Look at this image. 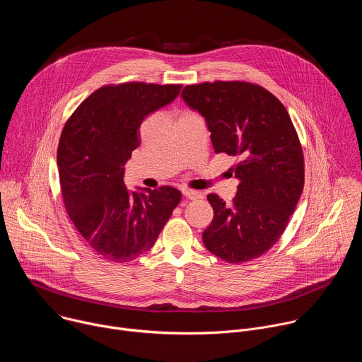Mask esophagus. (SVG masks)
<instances>
[{
  "instance_id": "34e87169",
  "label": "esophagus",
  "mask_w": 362,
  "mask_h": 362,
  "mask_svg": "<svg viewBox=\"0 0 362 362\" xmlns=\"http://www.w3.org/2000/svg\"><path fill=\"white\" fill-rule=\"evenodd\" d=\"M182 193L186 199H190V200H196V199H202V193L196 192V190H190V189H182Z\"/></svg>"
}]
</instances>
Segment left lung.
I'll list each match as a JSON object with an SVG mask.
<instances>
[{
    "label": "left lung",
    "mask_w": 362,
    "mask_h": 362,
    "mask_svg": "<svg viewBox=\"0 0 362 362\" xmlns=\"http://www.w3.org/2000/svg\"><path fill=\"white\" fill-rule=\"evenodd\" d=\"M182 97L204 117L215 153L238 162L230 168L239 180L232 203L208 194L215 215L203 243L229 264L256 259L278 242L303 189L292 120L271 91L253 83L206 81L186 86Z\"/></svg>",
    "instance_id": "1"
}]
</instances>
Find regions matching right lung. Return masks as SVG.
Returning <instances> with one entry per match:
<instances>
[{"instance_id": "right-lung-1", "label": "right lung", "mask_w": 362, "mask_h": 362, "mask_svg": "<svg viewBox=\"0 0 362 362\" xmlns=\"http://www.w3.org/2000/svg\"><path fill=\"white\" fill-rule=\"evenodd\" d=\"M180 88L140 81L103 86L62 132L57 166L67 214L88 246L110 262H130L147 252L182 199L170 186L132 192L123 182L141 122Z\"/></svg>"}]
</instances>
